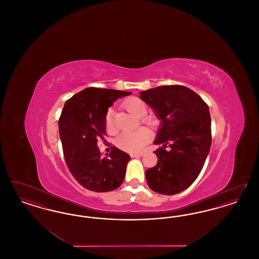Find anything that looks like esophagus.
<instances>
[{"label": "esophagus", "mask_w": 259, "mask_h": 259, "mask_svg": "<svg viewBox=\"0 0 259 259\" xmlns=\"http://www.w3.org/2000/svg\"><path fill=\"white\" fill-rule=\"evenodd\" d=\"M143 155H144L143 152H140V153H131V154H130V156H131L132 158H134V157H141V156H143Z\"/></svg>", "instance_id": "obj_1"}]
</instances>
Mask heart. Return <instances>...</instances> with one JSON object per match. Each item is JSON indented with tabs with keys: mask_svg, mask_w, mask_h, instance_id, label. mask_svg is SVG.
Wrapping results in <instances>:
<instances>
[{
	"mask_svg": "<svg viewBox=\"0 0 259 259\" xmlns=\"http://www.w3.org/2000/svg\"><path fill=\"white\" fill-rule=\"evenodd\" d=\"M123 107L137 117H143L148 111L147 105L144 101L139 98H131L126 100ZM144 123L153 127L157 123V120L152 116H147L142 119ZM106 126L109 131L113 130V111L109 110L106 114ZM150 134L146 128H139L135 131H125L117 137V147L128 152H139L144 146L149 142Z\"/></svg>",
	"mask_w": 259,
	"mask_h": 259,
	"instance_id": "obj_1",
	"label": "heart"
}]
</instances>
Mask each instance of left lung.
I'll use <instances>...</instances> for the list:
<instances>
[{"label":"left lung","instance_id":"8db88e82","mask_svg":"<svg viewBox=\"0 0 259 259\" xmlns=\"http://www.w3.org/2000/svg\"><path fill=\"white\" fill-rule=\"evenodd\" d=\"M140 98L160 120L154 144L157 164L146 171L153 191L174 195L194 183L211 144L209 107L197 93L183 85H164L140 92ZM169 143L171 148H164Z\"/></svg>","mask_w":259,"mask_h":259}]
</instances>
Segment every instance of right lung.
Listing matches in <instances>:
<instances>
[{
  "label": "right lung",
  "mask_w": 259,
  "mask_h": 259,
  "mask_svg": "<svg viewBox=\"0 0 259 259\" xmlns=\"http://www.w3.org/2000/svg\"><path fill=\"white\" fill-rule=\"evenodd\" d=\"M121 90L88 87L66 101L59 118V134L67 166L76 182L88 190L108 192L123 182L130 155L113 147L101 157L97 142L106 134V114Z\"/></svg>",
  "instance_id": "add662e5"
}]
</instances>
